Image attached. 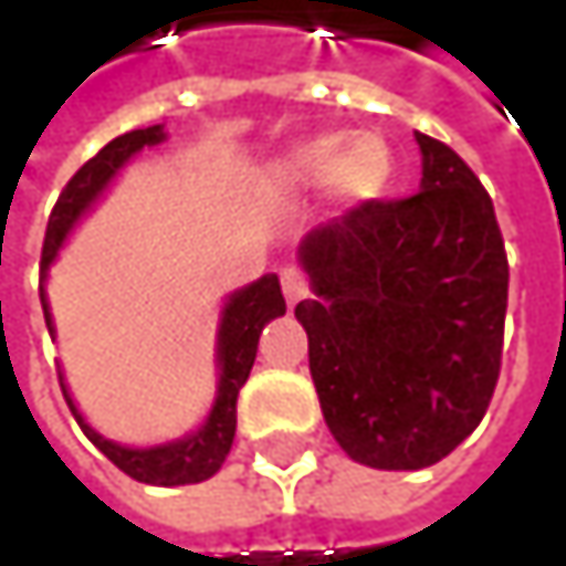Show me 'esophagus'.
Listing matches in <instances>:
<instances>
[{"label": "esophagus", "mask_w": 566, "mask_h": 566, "mask_svg": "<svg viewBox=\"0 0 566 566\" xmlns=\"http://www.w3.org/2000/svg\"><path fill=\"white\" fill-rule=\"evenodd\" d=\"M282 291L284 297L294 304V301H301L304 294H307V279H304V272L301 269H294V265H284L282 269Z\"/></svg>", "instance_id": "esophagus-1"}]
</instances>
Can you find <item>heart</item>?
<instances>
[{"instance_id":"heart-1","label":"heart","mask_w":566,"mask_h":566,"mask_svg":"<svg viewBox=\"0 0 566 566\" xmlns=\"http://www.w3.org/2000/svg\"><path fill=\"white\" fill-rule=\"evenodd\" d=\"M394 172V154L380 134H321L291 147L275 164L284 189H314L331 182L344 199H374Z\"/></svg>"}]
</instances>
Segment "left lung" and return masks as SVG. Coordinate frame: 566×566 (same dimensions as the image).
Listing matches in <instances>:
<instances>
[{
    "instance_id": "1",
    "label": "left lung",
    "mask_w": 566,
    "mask_h": 566,
    "mask_svg": "<svg viewBox=\"0 0 566 566\" xmlns=\"http://www.w3.org/2000/svg\"><path fill=\"white\" fill-rule=\"evenodd\" d=\"M422 189L367 199L301 242L314 297L294 307L340 449L426 469L482 422L505 347L509 255L492 196L426 134Z\"/></svg>"
}]
</instances>
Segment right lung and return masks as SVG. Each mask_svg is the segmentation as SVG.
Here are the masks:
<instances>
[{"mask_svg": "<svg viewBox=\"0 0 566 566\" xmlns=\"http://www.w3.org/2000/svg\"><path fill=\"white\" fill-rule=\"evenodd\" d=\"M164 140V127H144V130H130L114 137L104 150H97L81 170L67 179V186L61 189L55 209L49 216V229H45V245H42V275L49 272L52 259L57 255L67 229L77 222V216L97 199V192L111 182V176L120 170L137 150L154 147ZM39 297H42V311H45V324L52 327V314H49V301H45V287L39 284ZM279 314H284V297L279 275H265L255 284L235 291L222 311V327H219V364H222V377H219V396L216 406L206 419V426L199 432H192L189 439H179L170 446H157V449H124L104 436H97L74 409L71 396L61 384V394L67 399L77 426L84 429V436L130 479L144 482V485H196L212 479L235 439V399L239 390L245 387L255 354H259V334L269 321H275Z\"/></svg>", "mask_w": 566, "mask_h": 566, "instance_id": "right-lung-1", "label": "right lung"}]
</instances>
